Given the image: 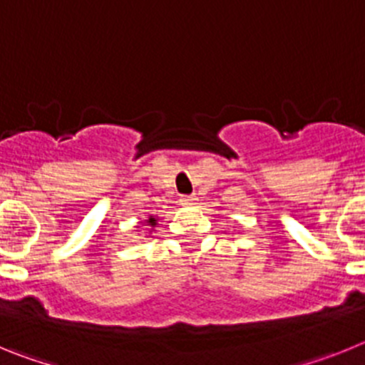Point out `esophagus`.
Here are the masks:
<instances>
[{
	"instance_id": "1",
	"label": "esophagus",
	"mask_w": 365,
	"mask_h": 365,
	"mask_svg": "<svg viewBox=\"0 0 365 365\" xmlns=\"http://www.w3.org/2000/svg\"><path fill=\"white\" fill-rule=\"evenodd\" d=\"M195 202V195H182L180 197V205H193Z\"/></svg>"
}]
</instances>
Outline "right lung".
I'll list each match as a JSON object with an SVG mask.
<instances>
[{
	"label": "right lung",
	"instance_id": "add662e5",
	"mask_svg": "<svg viewBox=\"0 0 365 365\" xmlns=\"http://www.w3.org/2000/svg\"><path fill=\"white\" fill-rule=\"evenodd\" d=\"M148 222H151V225H153V222H155V219H153V217H151V219H150V221H148Z\"/></svg>",
	"mask_w": 365,
	"mask_h": 365
}]
</instances>
